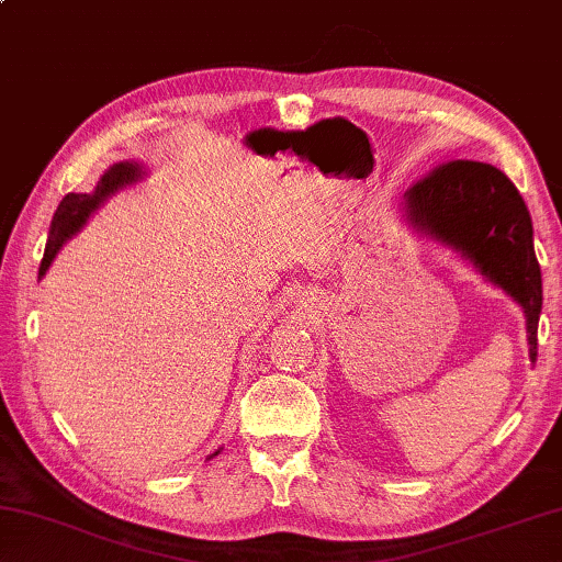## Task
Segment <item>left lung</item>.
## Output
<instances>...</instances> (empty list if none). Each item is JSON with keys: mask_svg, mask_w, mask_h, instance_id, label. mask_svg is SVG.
Returning <instances> with one entry per match:
<instances>
[{"mask_svg": "<svg viewBox=\"0 0 562 562\" xmlns=\"http://www.w3.org/2000/svg\"><path fill=\"white\" fill-rule=\"evenodd\" d=\"M408 225L460 251L482 277L499 285L526 313L528 357L538 355L543 305L541 267L524 198L499 168L480 161H446L406 190Z\"/></svg>", "mask_w": 562, "mask_h": 562, "instance_id": "1", "label": "left lung"}]
</instances>
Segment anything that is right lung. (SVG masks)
Returning a JSON list of instances; mask_svg holds the SVG:
<instances>
[{
	"mask_svg": "<svg viewBox=\"0 0 562 562\" xmlns=\"http://www.w3.org/2000/svg\"><path fill=\"white\" fill-rule=\"evenodd\" d=\"M142 176H144V171L139 164L120 161V164H112L108 171L100 176V181H98V186H94L92 193H68L66 198H63L58 210H56V215H53V222H50V235L46 241L44 259H41V267H38V279L46 277V271L53 263V259H56L60 247L66 245V241L76 235V232H80V227L88 222V217L94 213V210H98L110 195H114L116 190L136 183ZM210 458H213V454H210Z\"/></svg>",
	"mask_w": 562,
	"mask_h": 562,
	"instance_id": "1",
	"label": "right lung"
}]
</instances>
